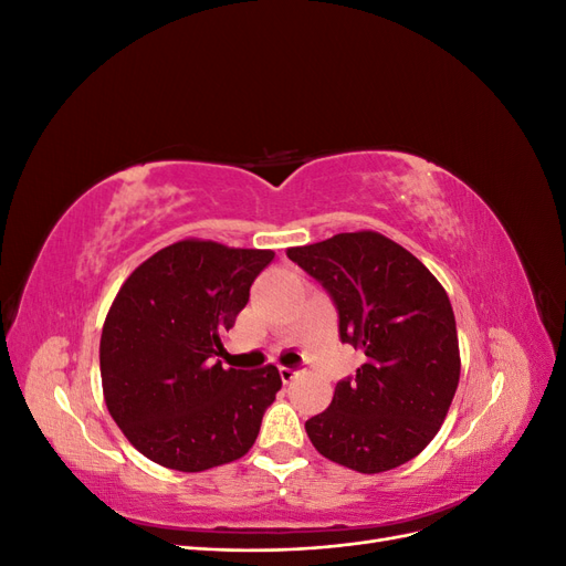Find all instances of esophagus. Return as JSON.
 <instances>
[{
	"label": "esophagus",
	"mask_w": 566,
	"mask_h": 566,
	"mask_svg": "<svg viewBox=\"0 0 566 566\" xmlns=\"http://www.w3.org/2000/svg\"><path fill=\"white\" fill-rule=\"evenodd\" d=\"M279 373H281V380H283V382L295 380V375H297V370H295V368H290V366H281V368H279Z\"/></svg>",
	"instance_id": "34e87169"
}]
</instances>
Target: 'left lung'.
<instances>
[{"mask_svg": "<svg viewBox=\"0 0 566 566\" xmlns=\"http://www.w3.org/2000/svg\"><path fill=\"white\" fill-rule=\"evenodd\" d=\"M287 256L331 295L339 339L366 354L328 410L304 422L306 434L321 455L356 472L403 465L439 432L460 380L447 290L375 231L337 233Z\"/></svg>", "mask_w": 566, "mask_h": 566, "instance_id": "1", "label": "left lung"}]
</instances>
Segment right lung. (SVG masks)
I'll return each instance as SVG.
<instances>
[{
	"mask_svg": "<svg viewBox=\"0 0 566 566\" xmlns=\"http://www.w3.org/2000/svg\"><path fill=\"white\" fill-rule=\"evenodd\" d=\"M271 260V250L179 241L119 287L101 333V382L119 430L158 465L202 472L252 449L279 368H224L217 356Z\"/></svg>",
	"mask_w": 566,
	"mask_h": 566,
	"instance_id": "right-lung-1",
	"label": "right lung"
}]
</instances>
